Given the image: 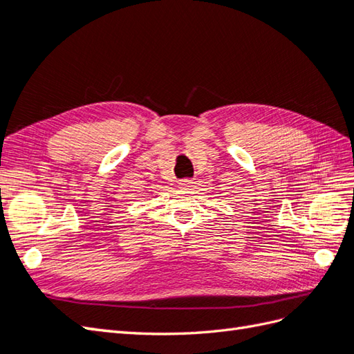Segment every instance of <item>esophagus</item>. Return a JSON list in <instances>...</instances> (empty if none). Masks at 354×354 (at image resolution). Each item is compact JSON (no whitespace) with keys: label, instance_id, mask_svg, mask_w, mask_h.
<instances>
[{"label":"esophagus","instance_id":"esophagus-1","mask_svg":"<svg viewBox=\"0 0 354 354\" xmlns=\"http://www.w3.org/2000/svg\"><path fill=\"white\" fill-rule=\"evenodd\" d=\"M179 187L183 188V190H190V188L193 187V180H192V179H183V180H179Z\"/></svg>","mask_w":354,"mask_h":354}]
</instances>
